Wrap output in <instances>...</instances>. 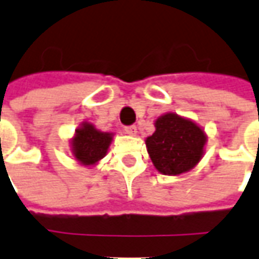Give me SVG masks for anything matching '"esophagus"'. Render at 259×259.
Here are the masks:
<instances>
[{"label": "esophagus", "instance_id": "esophagus-1", "mask_svg": "<svg viewBox=\"0 0 259 259\" xmlns=\"http://www.w3.org/2000/svg\"><path fill=\"white\" fill-rule=\"evenodd\" d=\"M124 133L129 136H136L137 135V127L136 126H127V127H124Z\"/></svg>", "mask_w": 259, "mask_h": 259}]
</instances>
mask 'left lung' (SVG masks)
<instances>
[{
	"mask_svg": "<svg viewBox=\"0 0 259 259\" xmlns=\"http://www.w3.org/2000/svg\"><path fill=\"white\" fill-rule=\"evenodd\" d=\"M154 126L155 132L146 139V147L159 174L179 176L198 165L208 139L201 126L175 112L161 115Z\"/></svg>",
	"mask_w": 259,
	"mask_h": 259,
	"instance_id": "8db88e82",
	"label": "left lung"
}]
</instances>
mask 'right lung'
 <instances>
[{"instance_id": "add662e5", "label": "right lung", "mask_w": 259, "mask_h": 259, "mask_svg": "<svg viewBox=\"0 0 259 259\" xmlns=\"http://www.w3.org/2000/svg\"><path fill=\"white\" fill-rule=\"evenodd\" d=\"M112 140L113 133L101 132L90 122H83L70 139V152L80 165L91 168L107 155Z\"/></svg>"}]
</instances>
